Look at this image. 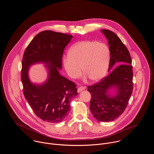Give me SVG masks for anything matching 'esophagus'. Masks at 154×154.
<instances>
[{
  "label": "esophagus",
  "mask_w": 154,
  "mask_h": 154,
  "mask_svg": "<svg viewBox=\"0 0 154 154\" xmlns=\"http://www.w3.org/2000/svg\"><path fill=\"white\" fill-rule=\"evenodd\" d=\"M85 89V87H83V86H81L78 88V92H79L81 91H82V90H84Z\"/></svg>",
  "instance_id": "1"
}]
</instances>
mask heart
Listing matches in <instances>:
<instances>
[{
  "label": "heart",
  "mask_w": 154,
  "mask_h": 154,
  "mask_svg": "<svg viewBox=\"0 0 154 154\" xmlns=\"http://www.w3.org/2000/svg\"><path fill=\"white\" fill-rule=\"evenodd\" d=\"M110 59V48L107 45L96 41H82L70 48L63 63L70 78L79 77L82 66L84 73L89 79L97 81L106 75Z\"/></svg>",
  "instance_id": "heart-1"
}]
</instances>
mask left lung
Here are the masks:
<instances>
[{
  "label": "left lung",
  "mask_w": 154,
  "mask_h": 154,
  "mask_svg": "<svg viewBox=\"0 0 154 154\" xmlns=\"http://www.w3.org/2000/svg\"><path fill=\"white\" fill-rule=\"evenodd\" d=\"M109 41L110 50L109 70L116 66L109 75L92 85L88 86L91 94L90 110L99 122L112 121L123 114L128 106L133 91V68L129 51L113 32L102 29ZM112 87L117 89L116 96L108 94Z\"/></svg>",
  "instance_id": "left-lung-1"
}]
</instances>
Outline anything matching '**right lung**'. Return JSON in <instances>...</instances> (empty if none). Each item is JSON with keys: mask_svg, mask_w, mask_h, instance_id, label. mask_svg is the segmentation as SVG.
I'll use <instances>...</instances> for the list:
<instances>
[{"mask_svg": "<svg viewBox=\"0 0 154 154\" xmlns=\"http://www.w3.org/2000/svg\"><path fill=\"white\" fill-rule=\"evenodd\" d=\"M72 35L46 30L39 32L26 47L22 58L21 81L24 97L35 115L43 121L59 123L70 110V102L78 95L76 84L61 76L62 56ZM43 61L49 65V76L41 86L31 84L27 71L31 64Z\"/></svg>", "mask_w": 154, "mask_h": 154, "instance_id": "obj_1", "label": "right lung"}]
</instances>
